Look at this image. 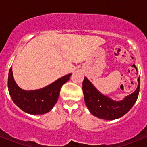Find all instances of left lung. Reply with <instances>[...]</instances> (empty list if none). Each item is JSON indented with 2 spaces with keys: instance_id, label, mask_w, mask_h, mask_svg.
I'll use <instances>...</instances> for the list:
<instances>
[{
  "instance_id": "8db88e82",
  "label": "left lung",
  "mask_w": 147,
  "mask_h": 147,
  "mask_svg": "<svg viewBox=\"0 0 147 147\" xmlns=\"http://www.w3.org/2000/svg\"><path fill=\"white\" fill-rule=\"evenodd\" d=\"M137 88L132 93L120 102L113 101L105 96L95 88L85 77L82 82V90L85 102L90 112L93 115L105 120H114L125 115L137 100L140 89V78L138 79Z\"/></svg>"
}]
</instances>
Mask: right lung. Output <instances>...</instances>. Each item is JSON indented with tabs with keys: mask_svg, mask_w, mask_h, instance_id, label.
Wrapping results in <instances>:
<instances>
[{
	"mask_svg": "<svg viewBox=\"0 0 147 147\" xmlns=\"http://www.w3.org/2000/svg\"><path fill=\"white\" fill-rule=\"evenodd\" d=\"M71 74L65 75L52 84L35 90H24L16 85L10 68L8 77V88L13 102L23 111L32 115H40L49 112L59 96L62 86L68 81Z\"/></svg>",
	"mask_w": 147,
	"mask_h": 147,
	"instance_id": "add662e5",
	"label": "right lung"
}]
</instances>
